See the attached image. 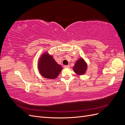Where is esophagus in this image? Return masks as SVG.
Listing matches in <instances>:
<instances>
[{
	"mask_svg": "<svg viewBox=\"0 0 125 125\" xmlns=\"http://www.w3.org/2000/svg\"><path fill=\"white\" fill-rule=\"evenodd\" d=\"M63 67H64V68H69L70 66L69 65H65Z\"/></svg>",
	"mask_w": 125,
	"mask_h": 125,
	"instance_id": "esophagus-1",
	"label": "esophagus"
}]
</instances>
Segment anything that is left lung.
<instances>
[{"instance_id":"obj_1","label":"left lung","mask_w":125,"mask_h":125,"mask_svg":"<svg viewBox=\"0 0 125 125\" xmlns=\"http://www.w3.org/2000/svg\"><path fill=\"white\" fill-rule=\"evenodd\" d=\"M87 68V65L82 58L79 59L75 62L73 69L75 73L79 75L84 74Z\"/></svg>"}]
</instances>
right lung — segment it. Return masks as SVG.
I'll use <instances>...</instances> for the list:
<instances>
[{
    "label": "right lung",
    "instance_id": "1",
    "mask_svg": "<svg viewBox=\"0 0 125 125\" xmlns=\"http://www.w3.org/2000/svg\"><path fill=\"white\" fill-rule=\"evenodd\" d=\"M38 67L40 73L44 78L53 79L58 77L62 67L56 62L52 56L45 52L39 60Z\"/></svg>",
    "mask_w": 125,
    "mask_h": 125
}]
</instances>
